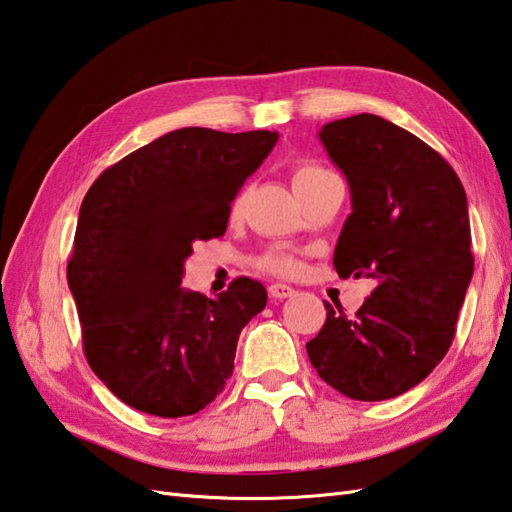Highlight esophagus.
Returning <instances> with one entry per match:
<instances>
[{"instance_id":"obj_1","label":"esophagus","mask_w":512,"mask_h":512,"mask_svg":"<svg viewBox=\"0 0 512 512\" xmlns=\"http://www.w3.org/2000/svg\"><path fill=\"white\" fill-rule=\"evenodd\" d=\"M295 288H290L286 284H270L268 286V295L270 299H277V301H284V299H290L292 295H295Z\"/></svg>"}]
</instances>
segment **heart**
I'll return each mask as SVG.
<instances>
[{
	"instance_id": "1",
	"label": "heart",
	"mask_w": 512,
	"mask_h": 512,
	"mask_svg": "<svg viewBox=\"0 0 512 512\" xmlns=\"http://www.w3.org/2000/svg\"><path fill=\"white\" fill-rule=\"evenodd\" d=\"M334 176L330 169H325L317 162H299V165L292 167L290 171V182H292V189L295 193H303L306 189H310L312 184H317L319 180ZM239 206H242V198H237L231 206V213L237 215L239 213ZM257 266L266 270L270 275H279V277H292L297 275L301 270L299 259L290 253H281V250H273V253H266L257 259Z\"/></svg>"
}]
</instances>
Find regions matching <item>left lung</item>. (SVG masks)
Returning <instances> with one entry per match:
<instances>
[{
	"instance_id": "8db88e82",
	"label": "left lung",
	"mask_w": 512,
	"mask_h": 512,
	"mask_svg": "<svg viewBox=\"0 0 512 512\" xmlns=\"http://www.w3.org/2000/svg\"><path fill=\"white\" fill-rule=\"evenodd\" d=\"M323 147L352 193L334 268L376 281L354 317L306 343L317 374L354 400H387L427 378L455 336L473 277L471 224L458 173L436 149L374 114L323 125Z\"/></svg>"
}]
</instances>
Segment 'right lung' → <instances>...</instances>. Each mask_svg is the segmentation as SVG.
Returning a JSON list of instances; mask_svg holds the SVG:
<instances>
[{
  "label": "right lung",
  "instance_id": "right-lung-1",
  "mask_svg": "<svg viewBox=\"0 0 512 512\" xmlns=\"http://www.w3.org/2000/svg\"><path fill=\"white\" fill-rule=\"evenodd\" d=\"M279 134L184 127L107 167L85 193L68 286L92 372L125 405L193 416L222 394L266 288L237 277L215 299L182 290L195 239L226 233L231 202Z\"/></svg>",
  "mask_w": 512,
  "mask_h": 512
}]
</instances>
